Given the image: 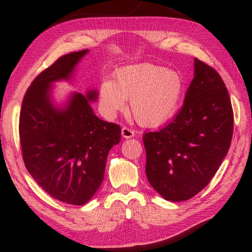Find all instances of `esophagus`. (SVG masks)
<instances>
[{
  "label": "esophagus",
  "mask_w": 252,
  "mask_h": 252,
  "mask_svg": "<svg viewBox=\"0 0 252 252\" xmlns=\"http://www.w3.org/2000/svg\"><path fill=\"white\" fill-rule=\"evenodd\" d=\"M121 134H122L123 138L130 139V138H133V136H134V131L130 129V127H127V126H123L122 130H121Z\"/></svg>",
  "instance_id": "esophagus-1"
}]
</instances>
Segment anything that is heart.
I'll use <instances>...</instances> for the list:
<instances>
[{"mask_svg": "<svg viewBox=\"0 0 252 252\" xmlns=\"http://www.w3.org/2000/svg\"><path fill=\"white\" fill-rule=\"evenodd\" d=\"M183 90L185 83L178 72L152 63H139L121 67L114 73V81L101 83L100 103L104 113L113 117L126 110V100H131L136 122L159 126L177 112Z\"/></svg>", "mask_w": 252, "mask_h": 252, "instance_id": "heart-1", "label": "heart"}]
</instances>
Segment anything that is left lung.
Wrapping results in <instances>:
<instances>
[{
	"label": "left lung",
	"instance_id": "8db88e82",
	"mask_svg": "<svg viewBox=\"0 0 252 252\" xmlns=\"http://www.w3.org/2000/svg\"><path fill=\"white\" fill-rule=\"evenodd\" d=\"M232 132L233 111L223 80L195 58L181 110L168 126L143 135L148 181L169 201L194 197L227 156Z\"/></svg>",
	"mask_w": 252,
	"mask_h": 252
}]
</instances>
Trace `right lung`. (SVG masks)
Segmentation results:
<instances>
[{
  "label": "right lung",
  "mask_w": 252,
  "mask_h": 252,
  "mask_svg": "<svg viewBox=\"0 0 252 252\" xmlns=\"http://www.w3.org/2000/svg\"><path fill=\"white\" fill-rule=\"evenodd\" d=\"M88 50L60 57L32 81L20 112L19 134L25 168L45 192L82 206L99 189L106 157L120 142L121 127L97 118L89 104L96 92L75 93L65 109L50 101L51 83L70 79Z\"/></svg>",
  "instance_id": "1"
}]
</instances>
